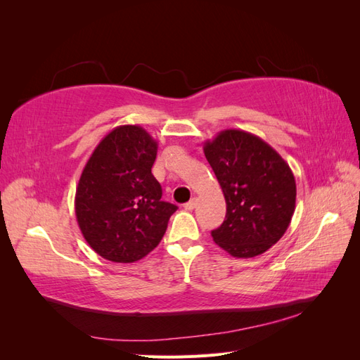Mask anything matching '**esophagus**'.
<instances>
[{"label": "esophagus", "instance_id": "34e87169", "mask_svg": "<svg viewBox=\"0 0 360 360\" xmlns=\"http://www.w3.org/2000/svg\"><path fill=\"white\" fill-rule=\"evenodd\" d=\"M197 202H198V200L193 197L191 201H188L186 204H184V209H186V210H193L195 207H197Z\"/></svg>", "mask_w": 360, "mask_h": 360}]
</instances>
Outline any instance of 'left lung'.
<instances>
[{"label":"left lung","mask_w":360,"mask_h":360,"mask_svg":"<svg viewBox=\"0 0 360 360\" xmlns=\"http://www.w3.org/2000/svg\"><path fill=\"white\" fill-rule=\"evenodd\" d=\"M204 155L226 202L217 246L236 258L264 254L285 234L296 209V180L288 163L257 135L226 129L204 143Z\"/></svg>","instance_id":"1"}]
</instances>
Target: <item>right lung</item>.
<instances>
[{"label":"right lung","mask_w":360,"mask_h":360,"mask_svg":"<svg viewBox=\"0 0 360 360\" xmlns=\"http://www.w3.org/2000/svg\"><path fill=\"white\" fill-rule=\"evenodd\" d=\"M158 143L146 129H112L86 160L75 195L79 230L96 254L134 263L150 254L167 231L177 205L162 201L151 174Z\"/></svg>","instance_id":"obj_1"}]
</instances>
